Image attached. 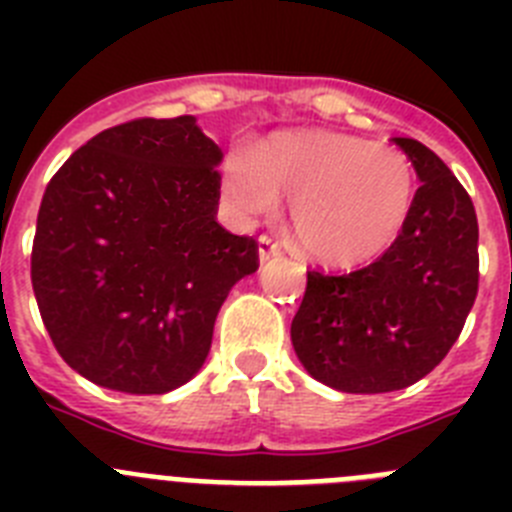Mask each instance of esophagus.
<instances>
[{
  "label": "esophagus",
  "instance_id": "esophagus-1",
  "mask_svg": "<svg viewBox=\"0 0 512 512\" xmlns=\"http://www.w3.org/2000/svg\"><path fill=\"white\" fill-rule=\"evenodd\" d=\"M279 253H282L279 243L271 241L269 235H261L259 238V261L261 264H266V261H271V259H277Z\"/></svg>",
  "mask_w": 512,
  "mask_h": 512
}]
</instances>
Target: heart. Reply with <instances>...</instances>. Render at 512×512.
Masks as SVG:
<instances>
[{
  "label": "heart",
  "instance_id": "heart-1",
  "mask_svg": "<svg viewBox=\"0 0 512 512\" xmlns=\"http://www.w3.org/2000/svg\"><path fill=\"white\" fill-rule=\"evenodd\" d=\"M220 194L238 223L277 210L289 194V220L307 256L328 266L377 259L402 233L415 202V169L397 148L356 135L277 133L230 151Z\"/></svg>",
  "mask_w": 512,
  "mask_h": 512
}]
</instances>
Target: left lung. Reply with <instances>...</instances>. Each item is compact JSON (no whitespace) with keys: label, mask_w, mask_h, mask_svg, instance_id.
Here are the masks:
<instances>
[{"label":"left lung","mask_w":512,"mask_h":512,"mask_svg":"<svg viewBox=\"0 0 512 512\" xmlns=\"http://www.w3.org/2000/svg\"><path fill=\"white\" fill-rule=\"evenodd\" d=\"M420 187L408 223L374 264L307 274L292 346L307 374L338 392L379 395L433 372L477 297V215L467 189L413 138H392Z\"/></svg>","instance_id":"1"}]
</instances>
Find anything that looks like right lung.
I'll use <instances>...</instances> for the list:
<instances>
[{"mask_svg":"<svg viewBox=\"0 0 512 512\" xmlns=\"http://www.w3.org/2000/svg\"><path fill=\"white\" fill-rule=\"evenodd\" d=\"M223 151L194 115L125 122L87 140L43 194L33 292L63 361L128 395L200 372L253 238L217 223Z\"/></svg>","mask_w":512,"mask_h":512,"instance_id":"obj_1","label":"right lung"}]
</instances>
